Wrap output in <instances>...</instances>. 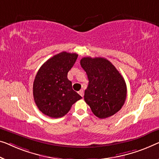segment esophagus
<instances>
[{
	"instance_id": "1",
	"label": "esophagus",
	"mask_w": 159,
	"mask_h": 159,
	"mask_svg": "<svg viewBox=\"0 0 159 159\" xmlns=\"http://www.w3.org/2000/svg\"><path fill=\"white\" fill-rule=\"evenodd\" d=\"M79 95L80 96H82V97H84V91H83V90H80V91H79Z\"/></svg>"
}]
</instances>
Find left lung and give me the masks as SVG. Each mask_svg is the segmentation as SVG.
Listing matches in <instances>:
<instances>
[{
  "mask_svg": "<svg viewBox=\"0 0 159 159\" xmlns=\"http://www.w3.org/2000/svg\"><path fill=\"white\" fill-rule=\"evenodd\" d=\"M80 66L86 71L89 86L84 100L93 114L106 118L120 110L126 98L124 79L109 61L104 58L84 57Z\"/></svg>",
  "mask_w": 159,
  "mask_h": 159,
  "instance_id": "obj_1",
  "label": "left lung"
}]
</instances>
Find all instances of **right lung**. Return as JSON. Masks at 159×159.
<instances>
[{"label":"right lung","mask_w":159,"mask_h":159,"mask_svg":"<svg viewBox=\"0 0 159 159\" xmlns=\"http://www.w3.org/2000/svg\"><path fill=\"white\" fill-rule=\"evenodd\" d=\"M78 54L61 52L49 58L35 75L33 93L39 109L51 118H61L72 105L82 98L72 89L68 72L73 67Z\"/></svg>","instance_id":"add662e5"}]
</instances>
